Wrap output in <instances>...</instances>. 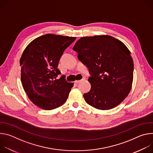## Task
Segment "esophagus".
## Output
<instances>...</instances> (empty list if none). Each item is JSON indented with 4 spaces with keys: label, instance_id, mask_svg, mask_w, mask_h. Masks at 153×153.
Returning <instances> with one entry per match:
<instances>
[{
    "label": "esophagus",
    "instance_id": "34e87169",
    "mask_svg": "<svg viewBox=\"0 0 153 153\" xmlns=\"http://www.w3.org/2000/svg\"><path fill=\"white\" fill-rule=\"evenodd\" d=\"M83 80H85V78H83L82 80H76V81L74 82V83H75L76 84H77V83H80V82H82V81H83Z\"/></svg>",
    "mask_w": 153,
    "mask_h": 153
}]
</instances>
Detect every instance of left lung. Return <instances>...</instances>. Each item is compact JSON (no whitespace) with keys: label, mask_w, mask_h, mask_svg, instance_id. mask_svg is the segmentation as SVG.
I'll use <instances>...</instances> for the list:
<instances>
[{"label":"left lung","mask_w":153,"mask_h":153,"mask_svg":"<svg viewBox=\"0 0 153 153\" xmlns=\"http://www.w3.org/2000/svg\"><path fill=\"white\" fill-rule=\"evenodd\" d=\"M73 50L91 75V90L83 94L86 102L101 110L120 104L133 80V60L124 43L108 35L86 36L77 40Z\"/></svg>","instance_id":"left-lung-1"}]
</instances>
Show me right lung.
I'll list each match as a JSON object with an SVG mask.
<instances>
[{"label":"right lung","mask_w":153,"mask_h":153,"mask_svg":"<svg viewBox=\"0 0 153 153\" xmlns=\"http://www.w3.org/2000/svg\"><path fill=\"white\" fill-rule=\"evenodd\" d=\"M75 37L47 34L40 36L26 47L20 60L21 82L30 100L45 110L58 108L67 101L73 83L65 80L57 68L63 51Z\"/></svg>","instance_id":"right-lung-1"}]
</instances>
